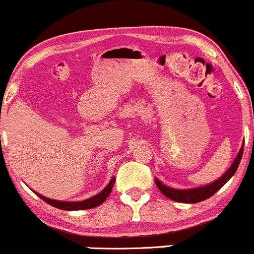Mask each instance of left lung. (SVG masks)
<instances>
[{
    "mask_svg": "<svg viewBox=\"0 0 254 254\" xmlns=\"http://www.w3.org/2000/svg\"><path fill=\"white\" fill-rule=\"evenodd\" d=\"M242 153H244V147H241L238 157H236L235 160H234L233 165L230 166L229 170H228V171L225 172L219 180H217L216 182L211 183V185L200 187V188H194V189H174V188H169V187L163 185L158 178H155L154 180L155 185H157L159 190L165 195L166 197H169V199L171 200H175V201L177 202L195 204V202L204 201V200L212 196L216 191H218L219 189H221L222 187L234 176V174L236 172V170L239 168V164H240L241 161Z\"/></svg>",
    "mask_w": 254,
    "mask_h": 254,
    "instance_id": "obj_1",
    "label": "left lung"
}]
</instances>
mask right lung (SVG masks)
Wrapping results in <instances>:
<instances>
[{
    "mask_svg": "<svg viewBox=\"0 0 254 254\" xmlns=\"http://www.w3.org/2000/svg\"><path fill=\"white\" fill-rule=\"evenodd\" d=\"M114 182H116V177H113L112 180H111V182L108 183V186L106 187V188L101 191V193L95 195V196L90 197V199L84 200V201H74V202L58 201V200H52V199H48V197L42 196V195L37 194V193H36V194H37L38 196H40L41 199L43 200V201H46L47 204L54 206V207H57V208H60V210H66V211L89 210V208H94V207H96V206H100L101 204H104L105 200L107 199L108 196H110L111 191H112Z\"/></svg>",
    "mask_w": 254,
    "mask_h": 254,
    "instance_id": "right-lung-1",
    "label": "right lung"
}]
</instances>
